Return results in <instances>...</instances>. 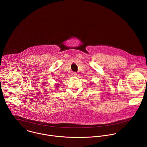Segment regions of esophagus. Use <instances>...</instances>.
I'll return each instance as SVG.
<instances>
[{
    "instance_id": "esophagus-1",
    "label": "esophagus",
    "mask_w": 147,
    "mask_h": 147,
    "mask_svg": "<svg viewBox=\"0 0 147 147\" xmlns=\"http://www.w3.org/2000/svg\"><path fill=\"white\" fill-rule=\"evenodd\" d=\"M71 74L73 76H77L76 72H74V71H72V72L71 73Z\"/></svg>"
}]
</instances>
